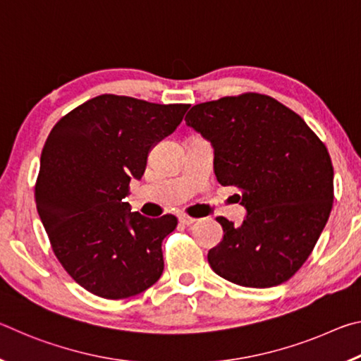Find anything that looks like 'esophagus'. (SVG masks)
<instances>
[{
	"label": "esophagus",
	"instance_id": "obj_1",
	"mask_svg": "<svg viewBox=\"0 0 361 361\" xmlns=\"http://www.w3.org/2000/svg\"><path fill=\"white\" fill-rule=\"evenodd\" d=\"M195 221H197V219L188 216V215H181V216H180V223L185 224V226H191V224H194Z\"/></svg>",
	"mask_w": 361,
	"mask_h": 361
}]
</instances>
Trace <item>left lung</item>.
Here are the masks:
<instances>
[{
  "label": "left lung",
  "instance_id": "left-lung-1",
  "mask_svg": "<svg viewBox=\"0 0 361 361\" xmlns=\"http://www.w3.org/2000/svg\"><path fill=\"white\" fill-rule=\"evenodd\" d=\"M186 124L210 140L219 185L235 186L247 218L218 216L223 240L209 252L219 277L248 288L290 280L312 253L333 209V164L301 116L269 95L199 103Z\"/></svg>",
  "mask_w": 361,
  "mask_h": 361
}]
</instances>
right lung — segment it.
I'll return each mask as SVG.
<instances>
[{
    "instance_id": "right-lung-1",
    "label": "right lung",
    "mask_w": 361,
    "mask_h": 361,
    "mask_svg": "<svg viewBox=\"0 0 361 361\" xmlns=\"http://www.w3.org/2000/svg\"><path fill=\"white\" fill-rule=\"evenodd\" d=\"M188 108L103 94L49 133L36 209L60 264L92 295L126 299L162 276V240L178 219L130 213L122 199L130 180L145 173L149 149L180 126Z\"/></svg>"
}]
</instances>
